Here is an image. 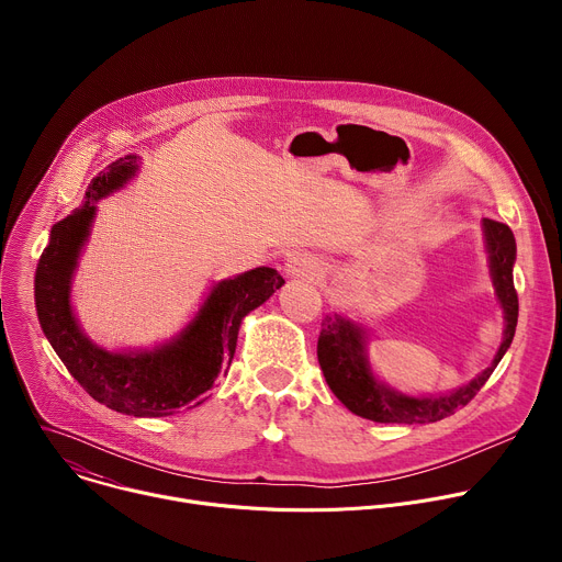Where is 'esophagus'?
I'll use <instances>...</instances> for the list:
<instances>
[{
	"label": "esophagus",
	"instance_id": "34e87169",
	"mask_svg": "<svg viewBox=\"0 0 562 562\" xmlns=\"http://www.w3.org/2000/svg\"><path fill=\"white\" fill-rule=\"evenodd\" d=\"M286 276L291 278H300V280H319L325 273V262L319 260L317 256L313 254H293L289 260H286V267H284Z\"/></svg>",
	"mask_w": 562,
	"mask_h": 562
}]
</instances>
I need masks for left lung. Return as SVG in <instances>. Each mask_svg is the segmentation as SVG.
<instances>
[{
    "label": "left lung",
    "instance_id": "obj_1",
    "mask_svg": "<svg viewBox=\"0 0 562 562\" xmlns=\"http://www.w3.org/2000/svg\"><path fill=\"white\" fill-rule=\"evenodd\" d=\"M483 233L490 254V273L498 304L505 313V331L494 362L464 386L442 395H407L380 382L367 358V331L345 315L331 313L323 319L317 338V362L329 389L340 403L356 416L373 423L425 425L453 416L460 407L485 386L503 356L507 353L518 325V293L514 289L516 239L507 224L485 217Z\"/></svg>",
    "mask_w": 562,
    "mask_h": 562
}]
</instances>
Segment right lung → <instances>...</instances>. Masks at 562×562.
Masks as SVG:
<instances>
[{"label": "right lung", "instance_id": "obj_1", "mask_svg": "<svg viewBox=\"0 0 562 562\" xmlns=\"http://www.w3.org/2000/svg\"><path fill=\"white\" fill-rule=\"evenodd\" d=\"M135 173L137 155L115 159L91 180L85 204L50 228L35 271V306L50 347L91 397L117 414L162 418L204 403L217 373L233 360L243 317L265 304L284 280L276 269L258 267L217 282L180 336L150 351L115 353L91 342L72 315V271L91 235L95 202Z\"/></svg>", "mask_w": 562, "mask_h": 562}]
</instances>
